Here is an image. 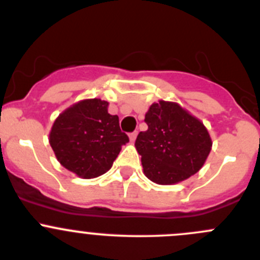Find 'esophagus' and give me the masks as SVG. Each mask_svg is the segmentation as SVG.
<instances>
[{
  "mask_svg": "<svg viewBox=\"0 0 260 260\" xmlns=\"http://www.w3.org/2000/svg\"><path fill=\"white\" fill-rule=\"evenodd\" d=\"M137 135H138V133H137V132L132 133V134L128 135V138H130V141H132V142H135V139H137Z\"/></svg>",
  "mask_w": 260,
  "mask_h": 260,
  "instance_id": "obj_1",
  "label": "esophagus"
}]
</instances>
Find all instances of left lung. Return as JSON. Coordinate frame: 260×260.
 I'll return each mask as SVG.
<instances>
[{"label": "left lung", "mask_w": 260, "mask_h": 260, "mask_svg": "<svg viewBox=\"0 0 260 260\" xmlns=\"http://www.w3.org/2000/svg\"><path fill=\"white\" fill-rule=\"evenodd\" d=\"M144 122L148 128L138 134L135 148L148 180L174 185L201 171L212 148L201 119L177 103L160 100L151 105Z\"/></svg>", "instance_id": "left-lung-1"}]
</instances>
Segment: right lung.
<instances>
[{
  "instance_id": "right-lung-1",
  "label": "right lung",
  "mask_w": 260,
  "mask_h": 260,
  "mask_svg": "<svg viewBox=\"0 0 260 260\" xmlns=\"http://www.w3.org/2000/svg\"><path fill=\"white\" fill-rule=\"evenodd\" d=\"M109 103L86 99L65 109L49 133V143L62 167L80 178H95L109 171L128 137L118 116L108 113Z\"/></svg>"
}]
</instances>
